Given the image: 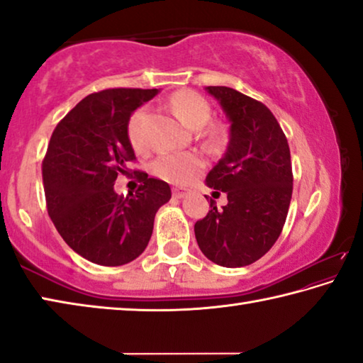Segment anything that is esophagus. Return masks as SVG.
Returning <instances> with one entry per match:
<instances>
[{
    "mask_svg": "<svg viewBox=\"0 0 363 363\" xmlns=\"http://www.w3.org/2000/svg\"><path fill=\"white\" fill-rule=\"evenodd\" d=\"M189 194L190 190L186 187H173V196H176V199H184Z\"/></svg>",
    "mask_w": 363,
    "mask_h": 363,
    "instance_id": "esophagus-1",
    "label": "esophagus"
}]
</instances>
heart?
<instances>
[{
  "label": "heart",
  "mask_w": 363,
  "mask_h": 363,
  "mask_svg": "<svg viewBox=\"0 0 363 363\" xmlns=\"http://www.w3.org/2000/svg\"><path fill=\"white\" fill-rule=\"evenodd\" d=\"M173 108L176 115L184 125L192 128V130H200L203 128L211 116V107L203 96L194 93V91H182L173 97ZM147 110L139 108L133 113L128 125V138L136 150H143L145 147V134H144V123H145ZM203 168L199 155L189 152H174V153H163L160 155L152 164L153 173L164 181L186 184L195 179Z\"/></svg>",
  "instance_id": "b5f03b06"
}]
</instances>
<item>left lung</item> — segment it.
<instances>
[{
	"mask_svg": "<svg viewBox=\"0 0 363 363\" xmlns=\"http://www.w3.org/2000/svg\"><path fill=\"white\" fill-rule=\"evenodd\" d=\"M205 91L229 120V144L206 176V186L227 195L218 210L195 223L196 243L223 267H243L259 259L284 229L293 192L290 147L272 112L227 86ZM219 194V192H216Z\"/></svg>",
	"mask_w": 363,
	"mask_h": 363,
	"instance_id": "obj_1",
	"label": "left lung"
}]
</instances>
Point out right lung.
Returning a JSON list of instances; mask_svg holds the SVG:
<instances>
[{
  "label": "right lung",
  "instance_id": "add662e5",
  "mask_svg": "<svg viewBox=\"0 0 363 363\" xmlns=\"http://www.w3.org/2000/svg\"><path fill=\"white\" fill-rule=\"evenodd\" d=\"M157 94L116 88L86 96L49 140L43 160L49 218L75 253L99 266H123L143 255L157 211L171 199L168 184L145 173L136 194L113 189L136 160L128 138L131 115Z\"/></svg>",
  "mask_w": 363,
  "mask_h": 363
}]
</instances>
